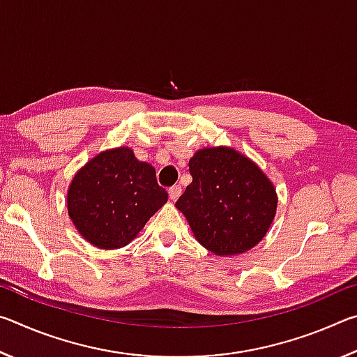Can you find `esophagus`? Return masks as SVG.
Listing matches in <instances>:
<instances>
[{"label":"esophagus","instance_id":"esophagus-1","mask_svg":"<svg viewBox=\"0 0 357 357\" xmlns=\"http://www.w3.org/2000/svg\"><path fill=\"white\" fill-rule=\"evenodd\" d=\"M181 192H183V189H181V185L170 187V189H168V195H170V200L172 202H176L178 198H179V195H181Z\"/></svg>","mask_w":357,"mask_h":357}]
</instances>
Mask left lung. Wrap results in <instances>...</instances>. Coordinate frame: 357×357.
<instances>
[{
    "label": "left lung",
    "instance_id": "obj_1",
    "mask_svg": "<svg viewBox=\"0 0 357 357\" xmlns=\"http://www.w3.org/2000/svg\"><path fill=\"white\" fill-rule=\"evenodd\" d=\"M192 183L176 202L198 243L220 257L261 241L277 209L274 184L233 148H204L189 160Z\"/></svg>",
    "mask_w": 357,
    "mask_h": 357
}]
</instances>
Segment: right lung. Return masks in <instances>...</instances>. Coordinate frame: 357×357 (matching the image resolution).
I'll return each mask as SVG.
<instances>
[{
	"instance_id": "obj_1",
	"label": "right lung",
	"mask_w": 357,
	"mask_h": 357,
	"mask_svg": "<svg viewBox=\"0 0 357 357\" xmlns=\"http://www.w3.org/2000/svg\"><path fill=\"white\" fill-rule=\"evenodd\" d=\"M167 200L154 167L121 146L102 151L77 172L68 213L88 243L112 250L128 245Z\"/></svg>"
}]
</instances>
